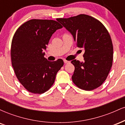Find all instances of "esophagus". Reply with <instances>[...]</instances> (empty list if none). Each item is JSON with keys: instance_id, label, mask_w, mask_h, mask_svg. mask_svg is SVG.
Wrapping results in <instances>:
<instances>
[{"instance_id": "34e87169", "label": "esophagus", "mask_w": 125, "mask_h": 125, "mask_svg": "<svg viewBox=\"0 0 125 125\" xmlns=\"http://www.w3.org/2000/svg\"><path fill=\"white\" fill-rule=\"evenodd\" d=\"M64 63H69L70 62L69 61H66V60H64Z\"/></svg>"}]
</instances>
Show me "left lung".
Segmentation results:
<instances>
[{
    "label": "left lung",
    "instance_id": "1",
    "mask_svg": "<svg viewBox=\"0 0 125 125\" xmlns=\"http://www.w3.org/2000/svg\"><path fill=\"white\" fill-rule=\"evenodd\" d=\"M57 21L72 35L78 48L84 50V62L73 60V82L84 90L99 87L106 79L113 62L111 38L104 26L90 16L81 14Z\"/></svg>",
    "mask_w": 125,
    "mask_h": 125
}]
</instances>
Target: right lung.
<instances>
[{"label": "right lung", "instance_id": "right-lung-1", "mask_svg": "<svg viewBox=\"0 0 125 125\" xmlns=\"http://www.w3.org/2000/svg\"><path fill=\"white\" fill-rule=\"evenodd\" d=\"M62 28L53 20L31 19L16 31L11 44L12 64L19 81L30 92L48 90L63 66L62 59L50 62L43 52L53 34Z\"/></svg>", "mask_w": 125, "mask_h": 125}]
</instances>
